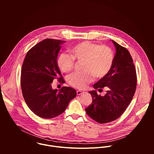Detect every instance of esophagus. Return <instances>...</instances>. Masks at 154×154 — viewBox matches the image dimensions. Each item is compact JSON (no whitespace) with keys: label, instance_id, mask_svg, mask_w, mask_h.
I'll return each instance as SVG.
<instances>
[{"label":"esophagus","instance_id":"1","mask_svg":"<svg viewBox=\"0 0 154 154\" xmlns=\"http://www.w3.org/2000/svg\"><path fill=\"white\" fill-rule=\"evenodd\" d=\"M85 92L84 91H77V95H81L82 94H83Z\"/></svg>","mask_w":154,"mask_h":154}]
</instances>
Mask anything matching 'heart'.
I'll use <instances>...</instances> for the list:
<instances>
[{
  "instance_id": "1",
  "label": "heart",
  "mask_w": 154,
  "mask_h": 154,
  "mask_svg": "<svg viewBox=\"0 0 154 154\" xmlns=\"http://www.w3.org/2000/svg\"><path fill=\"white\" fill-rule=\"evenodd\" d=\"M70 52L71 56L61 54L57 58V65L62 72L68 73L74 67V59L83 61L82 69L84 71L74 72L69 77V85L75 88H85L95 77L102 79L112 69L115 55L113 50L108 46L85 41L75 45Z\"/></svg>"
}]
</instances>
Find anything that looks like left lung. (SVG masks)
<instances>
[{"label":"left lung","instance_id":"8db88e82","mask_svg":"<svg viewBox=\"0 0 154 154\" xmlns=\"http://www.w3.org/2000/svg\"><path fill=\"white\" fill-rule=\"evenodd\" d=\"M116 48L114 63L110 72L93 85L96 90L106 87L104 96L96 90L89 91L93 101L85 111L95 121L105 124L119 118L133 99L137 78L135 65L128 51L112 40Z\"/></svg>","mask_w":154,"mask_h":154}]
</instances>
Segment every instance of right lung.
I'll return each mask as SVG.
<instances>
[{"mask_svg":"<svg viewBox=\"0 0 154 154\" xmlns=\"http://www.w3.org/2000/svg\"><path fill=\"white\" fill-rule=\"evenodd\" d=\"M64 41L45 39L27 52L22 66L20 86L26 103L38 116L51 119L63 113L77 93L71 87L53 90L57 79L64 83L57 65V56Z\"/></svg>","mask_w":154,"mask_h":154,"instance_id":"right-lung-1","label":"right lung"}]
</instances>
